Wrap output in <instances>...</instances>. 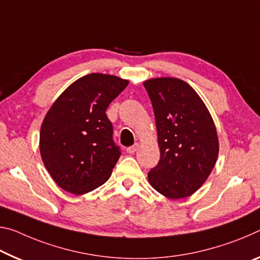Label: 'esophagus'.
I'll use <instances>...</instances> for the list:
<instances>
[{
  "label": "esophagus",
  "instance_id": "34e87169",
  "mask_svg": "<svg viewBox=\"0 0 260 260\" xmlns=\"http://www.w3.org/2000/svg\"><path fill=\"white\" fill-rule=\"evenodd\" d=\"M138 149H139V145H138V143H135L134 146L127 148V152H128V154H134V152L137 151Z\"/></svg>",
  "mask_w": 260,
  "mask_h": 260
}]
</instances>
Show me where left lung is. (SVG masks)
Returning <instances> with one entry per match:
<instances>
[{"instance_id":"obj_1","label":"left lung","mask_w":260,"mask_h":260,"mask_svg":"<svg viewBox=\"0 0 260 260\" xmlns=\"http://www.w3.org/2000/svg\"><path fill=\"white\" fill-rule=\"evenodd\" d=\"M143 85L154 109L160 151L148 182L168 199H184L203 186L215 167V123L199 94L180 78H149Z\"/></svg>"}]
</instances>
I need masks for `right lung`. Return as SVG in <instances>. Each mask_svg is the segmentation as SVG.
Returning a JSON list of instances; mask_svg holds the SVG:
<instances>
[{
    "label": "right lung",
    "mask_w": 260,
    "mask_h": 260,
    "mask_svg": "<svg viewBox=\"0 0 260 260\" xmlns=\"http://www.w3.org/2000/svg\"><path fill=\"white\" fill-rule=\"evenodd\" d=\"M128 83L109 74H88L73 82L47 111L40 128L41 159L66 192L85 194L110 178L121 151L105 112Z\"/></svg>",
    "instance_id": "1"
}]
</instances>
